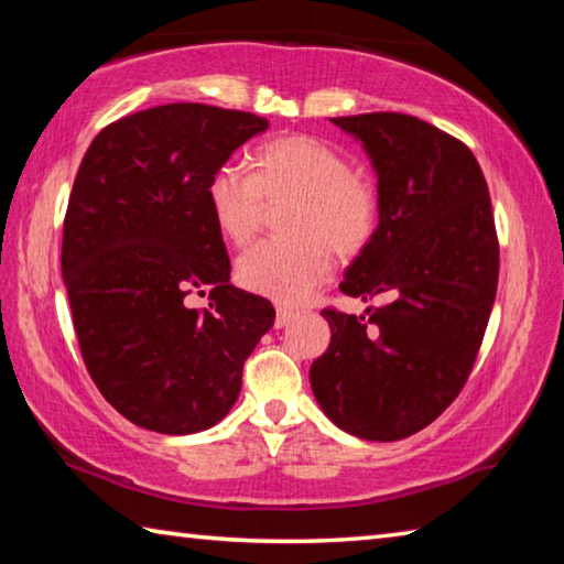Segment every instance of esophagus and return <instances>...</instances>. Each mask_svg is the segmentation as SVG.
<instances>
[{
	"mask_svg": "<svg viewBox=\"0 0 564 564\" xmlns=\"http://www.w3.org/2000/svg\"><path fill=\"white\" fill-rule=\"evenodd\" d=\"M293 318H295V313L291 308H283V305L275 308V328H285Z\"/></svg>",
	"mask_w": 564,
	"mask_h": 564,
	"instance_id": "1",
	"label": "esophagus"
}]
</instances>
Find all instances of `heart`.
<instances>
[{
	"label": "heart",
	"instance_id": "1",
	"mask_svg": "<svg viewBox=\"0 0 564 564\" xmlns=\"http://www.w3.org/2000/svg\"><path fill=\"white\" fill-rule=\"evenodd\" d=\"M208 208L228 241H251L265 202L291 198L283 228L293 236L265 238L238 259V279L273 301L299 303L328 279L333 253L356 256L378 226V188L350 169L338 147L316 137L265 141L251 154V174L238 164L214 171Z\"/></svg>",
	"mask_w": 564,
	"mask_h": 564
}]
</instances>
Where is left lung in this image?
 I'll return each mask as SVG.
<instances>
[{
  "mask_svg": "<svg viewBox=\"0 0 564 564\" xmlns=\"http://www.w3.org/2000/svg\"><path fill=\"white\" fill-rule=\"evenodd\" d=\"M378 174V228L340 291L386 299L366 316L323 311L330 346L311 388L340 431L403 441L460 393L498 291L500 246L480 164L463 141L408 113L330 119Z\"/></svg>",
  "mask_w": 564,
  "mask_h": 564,
  "instance_id": "obj_1",
  "label": "left lung"
}]
</instances>
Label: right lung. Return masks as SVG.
<instances>
[{"label":"right lung","instance_id":"right-lung-1","mask_svg":"<svg viewBox=\"0 0 564 564\" xmlns=\"http://www.w3.org/2000/svg\"><path fill=\"white\" fill-rule=\"evenodd\" d=\"M263 117L164 104L97 133L64 218L62 275L84 362L133 425L191 435L241 393L243 362L273 326L271 301L231 285L208 181ZM213 303L188 310L191 292Z\"/></svg>","mask_w":564,"mask_h":564}]
</instances>
